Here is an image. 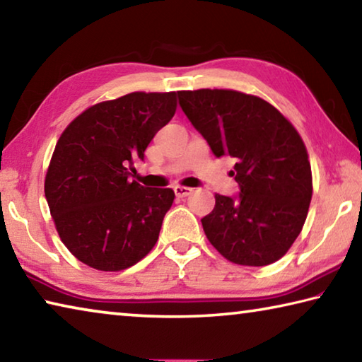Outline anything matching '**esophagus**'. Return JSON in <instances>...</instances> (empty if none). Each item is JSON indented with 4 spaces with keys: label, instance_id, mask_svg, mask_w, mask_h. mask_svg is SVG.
<instances>
[{
    "label": "esophagus",
    "instance_id": "34e87169",
    "mask_svg": "<svg viewBox=\"0 0 362 362\" xmlns=\"http://www.w3.org/2000/svg\"><path fill=\"white\" fill-rule=\"evenodd\" d=\"M174 192H175V196H179V198H185V196H188L189 193L193 192V188L177 185V187H174Z\"/></svg>",
    "mask_w": 362,
    "mask_h": 362
}]
</instances>
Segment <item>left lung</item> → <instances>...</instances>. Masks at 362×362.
Segmentation results:
<instances>
[{"label":"left lung","mask_w":362,"mask_h":362,"mask_svg":"<svg viewBox=\"0 0 362 362\" xmlns=\"http://www.w3.org/2000/svg\"><path fill=\"white\" fill-rule=\"evenodd\" d=\"M179 103L217 158L236 159V198L216 193L201 218L207 240L226 260L265 267L297 240L313 179L308 153L292 122L272 103L231 89L179 90Z\"/></svg>","instance_id":"1"}]
</instances>
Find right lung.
Instances as JSON below:
<instances>
[{
	"instance_id": "right-lung-1",
	"label": "right lung",
	"mask_w": 362,
	"mask_h": 362,
	"mask_svg": "<svg viewBox=\"0 0 362 362\" xmlns=\"http://www.w3.org/2000/svg\"><path fill=\"white\" fill-rule=\"evenodd\" d=\"M175 108L177 93H131L95 103L65 127L45 194L60 240L79 262L121 272L155 247L175 194L129 180V169Z\"/></svg>"
}]
</instances>
